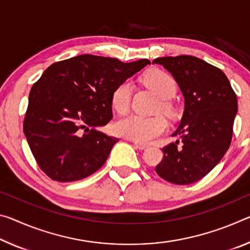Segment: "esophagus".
<instances>
[{"instance_id":"1","label":"esophagus","mask_w":250,"mask_h":250,"mask_svg":"<svg viewBox=\"0 0 250 250\" xmlns=\"http://www.w3.org/2000/svg\"><path fill=\"white\" fill-rule=\"evenodd\" d=\"M133 145H134V146H136L138 149H140V150H145V149H146V148H148V145H146V144H142V142L133 141Z\"/></svg>"}]
</instances>
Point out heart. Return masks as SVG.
Masks as SVG:
<instances>
[{
    "label": "heart",
    "instance_id": "heart-1",
    "mask_svg": "<svg viewBox=\"0 0 250 250\" xmlns=\"http://www.w3.org/2000/svg\"><path fill=\"white\" fill-rule=\"evenodd\" d=\"M145 83L160 98L159 109L168 114L173 113V108L169 99L177 92V83L172 75L162 70H152L145 75ZM132 84L130 81H124L116 86L111 96V104L119 114L128 112L131 102ZM119 134L134 141L146 142L164 133L167 129V122L161 116L142 117L139 114H130L118 122Z\"/></svg>",
    "mask_w": 250,
    "mask_h": 250
}]
</instances>
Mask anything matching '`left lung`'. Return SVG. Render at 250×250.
<instances>
[{
	"label": "left lung",
	"mask_w": 250,
	"mask_h": 250,
	"mask_svg": "<svg viewBox=\"0 0 250 250\" xmlns=\"http://www.w3.org/2000/svg\"><path fill=\"white\" fill-rule=\"evenodd\" d=\"M164 65L185 98L180 125L172 133L179 140L162 148L156 172L176 185L193 184L216 167L230 146L237 96L226 74L192 55L154 59Z\"/></svg>",
	"instance_id": "8db88e82"
}]
</instances>
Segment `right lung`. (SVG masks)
Instances as JSON below:
<instances>
[{
  "mask_svg": "<svg viewBox=\"0 0 250 250\" xmlns=\"http://www.w3.org/2000/svg\"><path fill=\"white\" fill-rule=\"evenodd\" d=\"M149 63L82 54L43 72L31 88L23 131L47 177L77 181L104 166L119 141L97 130L112 119L113 90Z\"/></svg>",
  "mask_w": 250,
  "mask_h": 250,
  "instance_id": "obj_1",
  "label": "right lung"
}]
</instances>
